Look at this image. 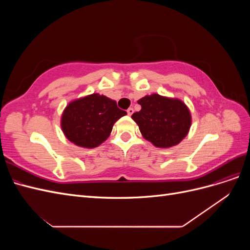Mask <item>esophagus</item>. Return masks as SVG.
<instances>
[{
  "label": "esophagus",
  "mask_w": 250,
  "mask_h": 250,
  "mask_svg": "<svg viewBox=\"0 0 250 250\" xmlns=\"http://www.w3.org/2000/svg\"><path fill=\"white\" fill-rule=\"evenodd\" d=\"M127 113H128V116H131L132 113H133V108L132 107H129L127 109Z\"/></svg>",
  "instance_id": "1"
}]
</instances>
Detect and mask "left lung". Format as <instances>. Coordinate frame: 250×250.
Returning <instances> with one entry per match:
<instances>
[{"label": "left lung", "mask_w": 250, "mask_h": 250, "mask_svg": "<svg viewBox=\"0 0 250 250\" xmlns=\"http://www.w3.org/2000/svg\"><path fill=\"white\" fill-rule=\"evenodd\" d=\"M138 103L142 108L131 119L138 124L143 138L155 147L176 146L190 131L191 111L183 100L152 94L141 98Z\"/></svg>", "instance_id": "obj_1"}]
</instances>
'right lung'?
Segmentation results:
<instances>
[{
	"label": "right lung",
	"instance_id": "obj_1",
	"mask_svg": "<svg viewBox=\"0 0 250 250\" xmlns=\"http://www.w3.org/2000/svg\"><path fill=\"white\" fill-rule=\"evenodd\" d=\"M127 115L117 102L98 93L72 100L60 118L64 137L74 145L96 148L107 140L113 124Z\"/></svg>",
	"mask_w": 250,
	"mask_h": 250
}]
</instances>
